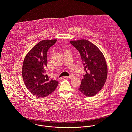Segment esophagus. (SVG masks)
Masks as SVG:
<instances>
[{
  "label": "esophagus",
  "mask_w": 132,
  "mask_h": 132,
  "mask_svg": "<svg viewBox=\"0 0 132 132\" xmlns=\"http://www.w3.org/2000/svg\"><path fill=\"white\" fill-rule=\"evenodd\" d=\"M73 77H74L73 76L71 75V76H69V77H65V78H69V79H72V78H73Z\"/></svg>",
  "instance_id": "1"
}]
</instances>
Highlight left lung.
Wrapping results in <instances>:
<instances>
[{
    "label": "left lung",
    "mask_w": 132,
    "mask_h": 132,
    "mask_svg": "<svg viewBox=\"0 0 132 132\" xmlns=\"http://www.w3.org/2000/svg\"><path fill=\"white\" fill-rule=\"evenodd\" d=\"M70 44L80 52L84 70L79 90L87 97L96 95L104 86L108 76L104 56L99 49L86 39L71 40Z\"/></svg>",
    "instance_id": "1"
}]
</instances>
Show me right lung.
<instances>
[{
    "instance_id": "add662e5",
    "label": "right lung",
    "mask_w": 132,
    "mask_h": 132,
    "mask_svg": "<svg viewBox=\"0 0 132 132\" xmlns=\"http://www.w3.org/2000/svg\"><path fill=\"white\" fill-rule=\"evenodd\" d=\"M56 39L43 40L26 55L23 63L22 76L27 89L34 95L44 98L55 90L59 82L46 74L48 49Z\"/></svg>"
}]
</instances>
